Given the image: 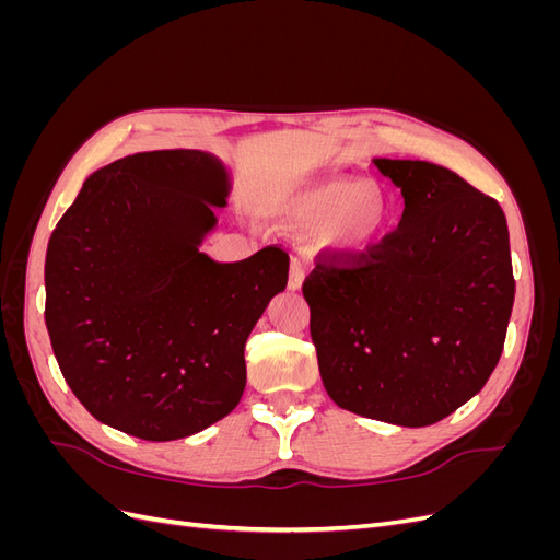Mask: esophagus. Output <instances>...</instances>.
I'll use <instances>...</instances> for the list:
<instances>
[{
  "label": "esophagus",
  "mask_w": 560,
  "mask_h": 560,
  "mask_svg": "<svg viewBox=\"0 0 560 560\" xmlns=\"http://www.w3.org/2000/svg\"><path fill=\"white\" fill-rule=\"evenodd\" d=\"M303 278H306V264L301 259H294L290 268V290H301Z\"/></svg>",
  "instance_id": "esophagus-1"
}]
</instances>
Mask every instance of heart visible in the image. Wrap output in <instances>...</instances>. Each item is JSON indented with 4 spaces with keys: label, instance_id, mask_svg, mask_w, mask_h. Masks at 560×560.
Masks as SVG:
<instances>
[{
    "label": "heart",
    "instance_id": "heart-1",
    "mask_svg": "<svg viewBox=\"0 0 560 560\" xmlns=\"http://www.w3.org/2000/svg\"><path fill=\"white\" fill-rule=\"evenodd\" d=\"M284 210L301 226L327 224L334 243L346 249H364L385 226V202L369 184L350 179H322L287 198Z\"/></svg>",
    "mask_w": 560,
    "mask_h": 560
}]
</instances>
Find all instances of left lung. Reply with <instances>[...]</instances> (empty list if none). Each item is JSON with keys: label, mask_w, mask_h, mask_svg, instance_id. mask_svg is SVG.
I'll list each match as a JSON object with an SVG mask.
<instances>
[{"label": "left lung", "mask_w": 560, "mask_h": 560, "mask_svg": "<svg viewBox=\"0 0 560 560\" xmlns=\"http://www.w3.org/2000/svg\"><path fill=\"white\" fill-rule=\"evenodd\" d=\"M404 196L399 226L362 252L317 254L303 282L327 395L346 411L425 428L493 374L514 306L495 198L428 161L376 159Z\"/></svg>", "instance_id": "left-lung-1"}]
</instances>
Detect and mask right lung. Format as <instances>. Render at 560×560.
<instances>
[{"label": "right lung", "instance_id": "right-lung-1", "mask_svg": "<svg viewBox=\"0 0 560 560\" xmlns=\"http://www.w3.org/2000/svg\"><path fill=\"white\" fill-rule=\"evenodd\" d=\"M224 165L194 149L100 167L46 249V329L77 399L147 442L210 428L238 406L247 336L287 287L268 245L219 264L200 252L226 206Z\"/></svg>", "mask_w": 560, "mask_h": 560}]
</instances>
